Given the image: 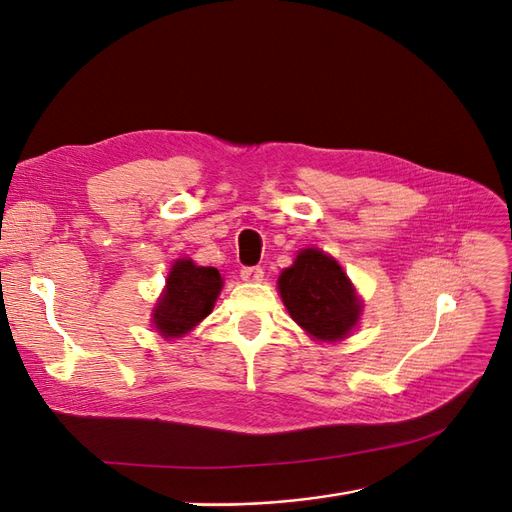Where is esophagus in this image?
Segmentation results:
<instances>
[{"instance_id":"1","label":"esophagus","mask_w":512,"mask_h":512,"mask_svg":"<svg viewBox=\"0 0 512 512\" xmlns=\"http://www.w3.org/2000/svg\"><path fill=\"white\" fill-rule=\"evenodd\" d=\"M262 277H265V271H262L260 267H243L241 269L243 282H262Z\"/></svg>"}]
</instances>
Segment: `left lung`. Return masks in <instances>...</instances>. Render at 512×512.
<instances>
[{"label": "left lung", "instance_id": "obj_1", "mask_svg": "<svg viewBox=\"0 0 512 512\" xmlns=\"http://www.w3.org/2000/svg\"><path fill=\"white\" fill-rule=\"evenodd\" d=\"M277 286L292 320L320 342L344 339L359 320L361 305L346 273L314 247L282 271Z\"/></svg>", "mask_w": 512, "mask_h": 512}]
</instances>
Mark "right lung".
Masks as SVG:
<instances>
[{
	"label": "right lung",
	"mask_w": 512,
	"mask_h": 512,
	"mask_svg": "<svg viewBox=\"0 0 512 512\" xmlns=\"http://www.w3.org/2000/svg\"><path fill=\"white\" fill-rule=\"evenodd\" d=\"M222 290V277L213 267H196L177 260L168 273L164 297L153 309V324L164 337H179L211 314Z\"/></svg>",
	"instance_id": "right-lung-1"
}]
</instances>
